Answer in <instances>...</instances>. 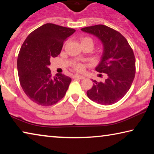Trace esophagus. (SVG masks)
Listing matches in <instances>:
<instances>
[{"label": "esophagus", "mask_w": 154, "mask_h": 154, "mask_svg": "<svg viewBox=\"0 0 154 154\" xmlns=\"http://www.w3.org/2000/svg\"><path fill=\"white\" fill-rule=\"evenodd\" d=\"M72 78H75V79L77 78V79H84L85 77L83 76H82V75H74L73 76H72Z\"/></svg>", "instance_id": "obj_1"}]
</instances>
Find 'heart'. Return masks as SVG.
I'll return each instance as SVG.
<instances>
[{"label": "heart", "mask_w": 154, "mask_h": 154, "mask_svg": "<svg viewBox=\"0 0 154 154\" xmlns=\"http://www.w3.org/2000/svg\"><path fill=\"white\" fill-rule=\"evenodd\" d=\"M81 43H82V45L88 43L92 44V45L94 44L93 40L90 37H88V36H84V37H82L81 38ZM83 68H84V66H83V65L81 63H75L74 64V69L77 71H82L83 70Z\"/></svg>", "instance_id": "b5f03b06"}]
</instances>
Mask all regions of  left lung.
<instances>
[{
    "label": "left lung",
    "instance_id": "1",
    "mask_svg": "<svg viewBox=\"0 0 154 154\" xmlns=\"http://www.w3.org/2000/svg\"><path fill=\"white\" fill-rule=\"evenodd\" d=\"M82 30L97 36L104 48L96 71L105 73L106 79L104 82L92 79L93 86L87 91L88 98L100 105L116 103L126 95L133 82L136 72L133 50L121 33L106 26H92Z\"/></svg>",
    "mask_w": 154,
    "mask_h": 154
}]
</instances>
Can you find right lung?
<instances>
[{"label":"right lung","mask_w":154,"mask_h":154,"mask_svg":"<svg viewBox=\"0 0 154 154\" xmlns=\"http://www.w3.org/2000/svg\"><path fill=\"white\" fill-rule=\"evenodd\" d=\"M75 32L73 28L48 23L32 31L21 47L17 63L20 83L28 97L37 105H53L66 94L71 77L61 73L52 77L49 66Z\"/></svg>","instance_id":"right-lung-1"}]
</instances>
